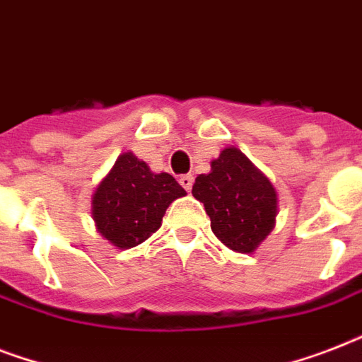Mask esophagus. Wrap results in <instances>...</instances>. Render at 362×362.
<instances>
[{
    "label": "esophagus",
    "instance_id": "34e87169",
    "mask_svg": "<svg viewBox=\"0 0 362 362\" xmlns=\"http://www.w3.org/2000/svg\"><path fill=\"white\" fill-rule=\"evenodd\" d=\"M180 186L186 189V192H192V186H193V176L192 175H184L180 176Z\"/></svg>",
    "mask_w": 362,
    "mask_h": 362
}]
</instances>
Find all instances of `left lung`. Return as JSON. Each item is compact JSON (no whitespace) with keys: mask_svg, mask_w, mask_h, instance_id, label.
Instances as JSON below:
<instances>
[{"mask_svg":"<svg viewBox=\"0 0 362 362\" xmlns=\"http://www.w3.org/2000/svg\"><path fill=\"white\" fill-rule=\"evenodd\" d=\"M192 193L204 204L216 237L235 252L252 253L274 229V186L238 148L221 150L209 175L195 178Z\"/></svg>","mask_w":362,"mask_h":362,"instance_id":"1","label":"left lung"}]
</instances>
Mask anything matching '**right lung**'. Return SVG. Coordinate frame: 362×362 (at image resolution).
Here are the masks:
<instances>
[{
    "instance_id": "add662e5",
    "label": "right lung",
    "mask_w": 362,
    "mask_h": 362,
    "mask_svg": "<svg viewBox=\"0 0 362 362\" xmlns=\"http://www.w3.org/2000/svg\"><path fill=\"white\" fill-rule=\"evenodd\" d=\"M186 189L167 173H152L131 152L122 153L95 187L92 216L98 231L122 250L139 246L161 227L165 210Z\"/></svg>"
}]
</instances>
